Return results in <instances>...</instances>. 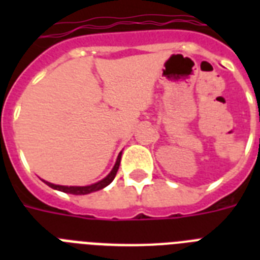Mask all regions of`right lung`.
<instances>
[{"label": "right lung", "mask_w": 260, "mask_h": 260, "mask_svg": "<svg viewBox=\"0 0 260 260\" xmlns=\"http://www.w3.org/2000/svg\"><path fill=\"white\" fill-rule=\"evenodd\" d=\"M120 160H121V152L118 155L117 160H116V165H114L113 170L110 171L109 175L106 178H104L102 181L97 182V183H94V185L90 186H60V185H54V183H50V182H46L47 185L52 187V189H56L59 191H63V193L67 194H75V196H83V194H89L93 193V191H97V190H101L104 187L109 185L110 182L113 181L114 177H116V174H117L118 166H120Z\"/></svg>", "instance_id": "obj_1"}]
</instances>
